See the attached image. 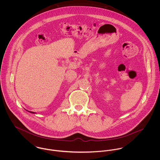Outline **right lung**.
I'll use <instances>...</instances> for the list:
<instances>
[{
    "mask_svg": "<svg viewBox=\"0 0 160 160\" xmlns=\"http://www.w3.org/2000/svg\"><path fill=\"white\" fill-rule=\"evenodd\" d=\"M28 112H29V111H28ZM30 112L31 113H32V114H35L36 113L35 112Z\"/></svg>",
    "mask_w": 160,
    "mask_h": 160,
    "instance_id": "1",
    "label": "right lung"
}]
</instances>
